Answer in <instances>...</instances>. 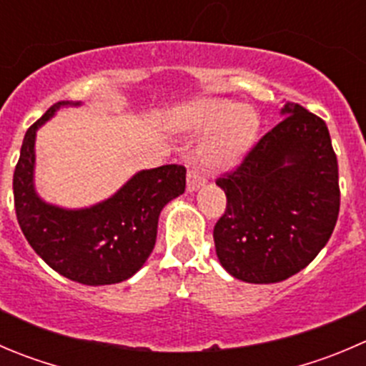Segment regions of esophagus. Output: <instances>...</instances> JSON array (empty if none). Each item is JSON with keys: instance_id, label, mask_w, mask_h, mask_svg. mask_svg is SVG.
I'll use <instances>...</instances> for the list:
<instances>
[{"instance_id": "obj_1", "label": "esophagus", "mask_w": 366, "mask_h": 366, "mask_svg": "<svg viewBox=\"0 0 366 366\" xmlns=\"http://www.w3.org/2000/svg\"><path fill=\"white\" fill-rule=\"evenodd\" d=\"M205 186V179L197 172H189L187 173V182H186V189L187 193H194L198 191L200 187Z\"/></svg>"}]
</instances>
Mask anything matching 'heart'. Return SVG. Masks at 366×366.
<instances>
[{"mask_svg": "<svg viewBox=\"0 0 366 366\" xmlns=\"http://www.w3.org/2000/svg\"><path fill=\"white\" fill-rule=\"evenodd\" d=\"M172 125L186 134H209L198 148V159L209 169L225 172L241 164L257 139L254 109L227 98H202L177 107Z\"/></svg>", "mask_w": 366, "mask_h": 366, "instance_id": "heart-1", "label": "heart"}]
</instances>
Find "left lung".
<instances>
[{"label": "left lung", "mask_w": 366, "mask_h": 366, "mask_svg": "<svg viewBox=\"0 0 366 366\" xmlns=\"http://www.w3.org/2000/svg\"><path fill=\"white\" fill-rule=\"evenodd\" d=\"M218 186L225 214L214 248L227 273L273 285L306 268L325 247L340 211L338 161L327 125L297 104Z\"/></svg>", "instance_id": "left-lung-1"}]
</instances>
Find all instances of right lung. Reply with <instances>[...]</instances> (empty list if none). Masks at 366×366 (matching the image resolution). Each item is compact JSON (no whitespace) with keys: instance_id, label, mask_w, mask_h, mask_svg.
I'll use <instances>...</instances> for the list:
<instances>
[{"instance_id":"add662e5","label":"right lung","mask_w":366,"mask_h":366,"mask_svg":"<svg viewBox=\"0 0 366 366\" xmlns=\"http://www.w3.org/2000/svg\"><path fill=\"white\" fill-rule=\"evenodd\" d=\"M59 102L26 130L14 172L17 222L39 257L64 277L87 286L118 285L136 275L157 239L161 211L186 189V169L166 164L134 173L114 194L89 207L49 204L35 187L37 130L67 107Z\"/></svg>"}]
</instances>
